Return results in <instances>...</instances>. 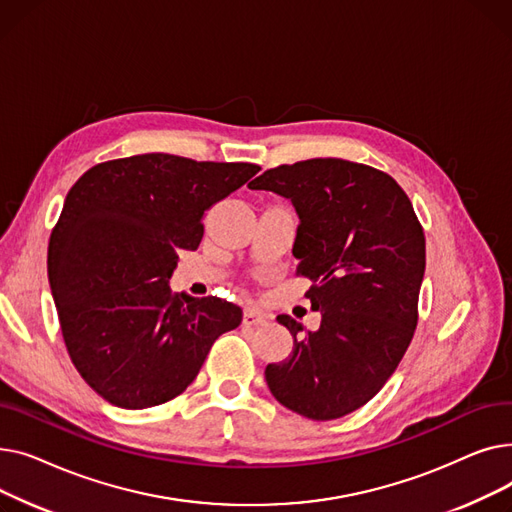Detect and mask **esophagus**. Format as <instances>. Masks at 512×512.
I'll use <instances>...</instances> for the list:
<instances>
[{
	"instance_id": "obj_1",
	"label": "esophagus",
	"mask_w": 512,
	"mask_h": 512,
	"mask_svg": "<svg viewBox=\"0 0 512 512\" xmlns=\"http://www.w3.org/2000/svg\"><path fill=\"white\" fill-rule=\"evenodd\" d=\"M242 324L245 326H263L267 324V315L261 313L259 309H247L242 313Z\"/></svg>"
}]
</instances>
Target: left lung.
<instances>
[{
  "label": "left lung",
  "instance_id": "1",
  "mask_svg": "<svg viewBox=\"0 0 512 512\" xmlns=\"http://www.w3.org/2000/svg\"><path fill=\"white\" fill-rule=\"evenodd\" d=\"M249 188L274 191L297 209L292 255L321 313L317 332L278 315L292 353L265 367V382L280 405L307 419L344 417L384 388L413 340L423 228L392 176L338 157L265 170Z\"/></svg>",
  "mask_w": 512,
  "mask_h": 512
}]
</instances>
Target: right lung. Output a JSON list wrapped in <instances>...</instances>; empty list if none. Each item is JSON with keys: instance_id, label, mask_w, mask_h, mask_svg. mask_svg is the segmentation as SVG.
I'll return each instance as SVG.
<instances>
[{"instance_id": "add662e5", "label": "right lung", "mask_w": 512, "mask_h": 512, "mask_svg": "<svg viewBox=\"0 0 512 512\" xmlns=\"http://www.w3.org/2000/svg\"><path fill=\"white\" fill-rule=\"evenodd\" d=\"M261 168L145 153L103 161L68 191L47 276L68 355L122 409L164 405L191 386L242 311L172 292L178 251H195L203 215Z\"/></svg>"}]
</instances>
